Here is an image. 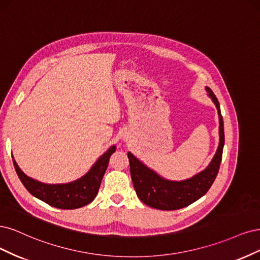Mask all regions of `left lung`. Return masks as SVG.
Here are the masks:
<instances>
[{
    "label": "left lung",
    "mask_w": 260,
    "mask_h": 260,
    "mask_svg": "<svg viewBox=\"0 0 260 260\" xmlns=\"http://www.w3.org/2000/svg\"><path fill=\"white\" fill-rule=\"evenodd\" d=\"M205 89L208 93L207 96L216 106L219 119L218 148L206 169L185 180H170L139 161L132 152L127 153L133 185L137 197L142 203L150 207L162 211H174L186 207L206 193L218 174L224 145L223 120L218 99L211 88L206 86Z\"/></svg>",
    "instance_id": "8db88e82"
}]
</instances>
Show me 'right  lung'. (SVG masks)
<instances>
[{
  "instance_id": "right-lung-1",
  "label": "right lung",
  "mask_w": 260,
  "mask_h": 260,
  "mask_svg": "<svg viewBox=\"0 0 260 260\" xmlns=\"http://www.w3.org/2000/svg\"><path fill=\"white\" fill-rule=\"evenodd\" d=\"M115 149V146H111L98 157V160L85 175L77 180L66 183H45L33 179L20 170L18 164L14 160V156H12L16 173L20 181L33 197L57 208L74 209L87 205L96 198L109 160Z\"/></svg>"
}]
</instances>
